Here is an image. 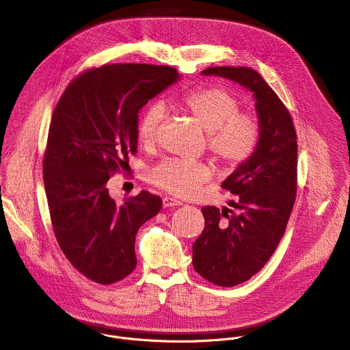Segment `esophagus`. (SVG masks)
<instances>
[{
	"mask_svg": "<svg viewBox=\"0 0 350 350\" xmlns=\"http://www.w3.org/2000/svg\"><path fill=\"white\" fill-rule=\"evenodd\" d=\"M162 205H163V208H173V206H180L181 202L177 201V199L170 198V196H165L162 199Z\"/></svg>",
	"mask_w": 350,
	"mask_h": 350,
	"instance_id": "obj_1",
	"label": "esophagus"
}]
</instances>
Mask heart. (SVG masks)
<instances>
[{"mask_svg": "<svg viewBox=\"0 0 350 350\" xmlns=\"http://www.w3.org/2000/svg\"><path fill=\"white\" fill-rule=\"evenodd\" d=\"M183 107L206 133L209 151L227 170L243 166L254 157L260 141V123L254 113L239 112L235 94L217 87L205 85L183 96ZM162 109L157 105L145 109L137 124V138L144 146L157 142L162 120ZM213 177V169L204 162L167 159L149 170L148 178L163 191L191 198L202 184Z\"/></svg>", "mask_w": 350, "mask_h": 350, "instance_id": "b5f03b06", "label": "heart"}]
</instances>
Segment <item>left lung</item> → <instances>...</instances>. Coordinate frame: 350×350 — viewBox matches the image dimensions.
Wrapping results in <instances>:
<instances>
[{
  "instance_id": "obj_1",
  "label": "left lung",
  "mask_w": 350,
  "mask_h": 350,
  "mask_svg": "<svg viewBox=\"0 0 350 350\" xmlns=\"http://www.w3.org/2000/svg\"><path fill=\"white\" fill-rule=\"evenodd\" d=\"M204 76L230 79L254 92L260 141L254 157L221 187L238 196L234 208H202L205 228L192 245L196 273L234 286L255 275L278 246L296 196L297 142L291 115L278 95L251 68L216 66Z\"/></svg>"
}]
</instances>
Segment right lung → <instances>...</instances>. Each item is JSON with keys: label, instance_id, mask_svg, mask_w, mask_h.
<instances>
[{"label": "right lung", "instance_id": "1", "mask_svg": "<svg viewBox=\"0 0 350 350\" xmlns=\"http://www.w3.org/2000/svg\"><path fill=\"white\" fill-rule=\"evenodd\" d=\"M178 77L170 66L104 65L76 77L54 111L42 162L53 228L73 267L98 284L135 269L138 228L162 209L148 191L116 204L107 183L137 152L141 108Z\"/></svg>", "mask_w": 350, "mask_h": 350}]
</instances>
